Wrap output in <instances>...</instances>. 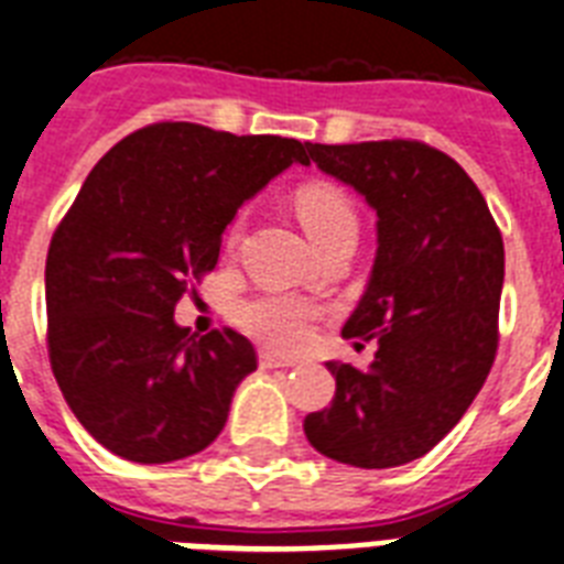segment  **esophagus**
Returning a JSON list of instances; mask_svg holds the SVG:
<instances>
[{
  "mask_svg": "<svg viewBox=\"0 0 564 564\" xmlns=\"http://www.w3.org/2000/svg\"><path fill=\"white\" fill-rule=\"evenodd\" d=\"M260 366L263 369H286V366H295V362L290 360V357H281V354H272V351H260Z\"/></svg>",
  "mask_w": 564,
  "mask_h": 564,
  "instance_id": "esophagus-1",
  "label": "esophagus"
}]
</instances>
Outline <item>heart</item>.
<instances>
[{
  "label": "heart",
  "mask_w": 564,
  "mask_h": 564,
  "mask_svg": "<svg viewBox=\"0 0 564 564\" xmlns=\"http://www.w3.org/2000/svg\"><path fill=\"white\" fill-rule=\"evenodd\" d=\"M295 213L318 248L343 228H357L351 198L334 184L301 187L295 193ZM239 230H242V221H234L228 230V242H237ZM316 316L318 307L313 301L299 299V295H281V292L239 301L234 310V322L251 339L269 345L274 351H299L301 345H307Z\"/></svg>",
  "instance_id": "heart-1"
}]
</instances>
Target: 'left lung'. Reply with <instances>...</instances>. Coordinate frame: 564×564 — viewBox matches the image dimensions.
Segmentation results:
<instances>
[{
	"label": "left lung",
	"mask_w": 564,
	"mask_h": 564,
	"mask_svg": "<svg viewBox=\"0 0 564 564\" xmlns=\"http://www.w3.org/2000/svg\"><path fill=\"white\" fill-rule=\"evenodd\" d=\"M307 161L377 213L369 286L343 336L377 343L360 371L327 362L330 406L310 412L304 433L318 454L357 468L419 459L456 427L498 354L503 239L454 158L419 140L322 145Z\"/></svg>",
	"instance_id": "obj_1"
}]
</instances>
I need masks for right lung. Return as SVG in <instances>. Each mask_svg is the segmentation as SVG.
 <instances>
[{
	"mask_svg": "<svg viewBox=\"0 0 564 564\" xmlns=\"http://www.w3.org/2000/svg\"><path fill=\"white\" fill-rule=\"evenodd\" d=\"M304 149L154 122L93 166L48 242L46 339L69 410L110 454L175 463L221 433L254 345L230 327L189 334L175 304L216 269L242 202L307 161Z\"/></svg>",
	"mask_w": 564,
	"mask_h": 564,
	"instance_id": "obj_1",
	"label": "right lung"
}]
</instances>
